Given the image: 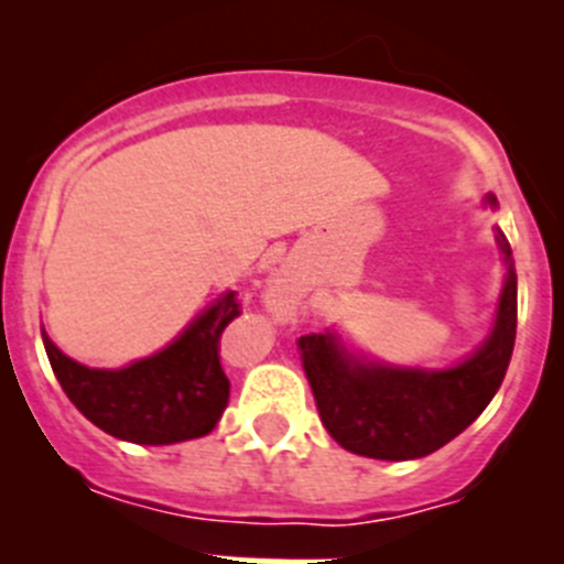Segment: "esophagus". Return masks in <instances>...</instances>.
<instances>
[{
    "instance_id": "esophagus-1",
    "label": "esophagus",
    "mask_w": 564,
    "mask_h": 564,
    "mask_svg": "<svg viewBox=\"0 0 564 564\" xmlns=\"http://www.w3.org/2000/svg\"><path fill=\"white\" fill-rule=\"evenodd\" d=\"M273 299H279L282 305H288V302H293V299H296V293H293L291 285L279 282V285H273Z\"/></svg>"
}]
</instances>
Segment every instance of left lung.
<instances>
[{
    "label": "left lung",
    "instance_id": "1",
    "mask_svg": "<svg viewBox=\"0 0 564 564\" xmlns=\"http://www.w3.org/2000/svg\"><path fill=\"white\" fill-rule=\"evenodd\" d=\"M486 203L497 206L491 194ZM497 242L506 257V285L495 330L455 367L412 370L367 361L330 330L299 338L318 417L338 446L376 460H415L455 441L486 410L506 378L517 338L514 259L502 231Z\"/></svg>",
    "mask_w": 564,
    "mask_h": 564
}]
</instances>
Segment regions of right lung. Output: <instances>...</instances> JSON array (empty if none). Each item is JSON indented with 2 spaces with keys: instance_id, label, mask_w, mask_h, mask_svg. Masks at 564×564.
Wrapping results in <instances>:
<instances>
[{
  "instance_id": "1",
  "label": "right lung",
  "mask_w": 564,
  "mask_h": 564,
  "mask_svg": "<svg viewBox=\"0 0 564 564\" xmlns=\"http://www.w3.org/2000/svg\"><path fill=\"white\" fill-rule=\"evenodd\" d=\"M237 316V291L223 293L169 347L123 370L84 367L44 330L42 338L62 390L87 421L121 441L169 446L208 435L228 406L231 383L220 367V336Z\"/></svg>"
}]
</instances>
